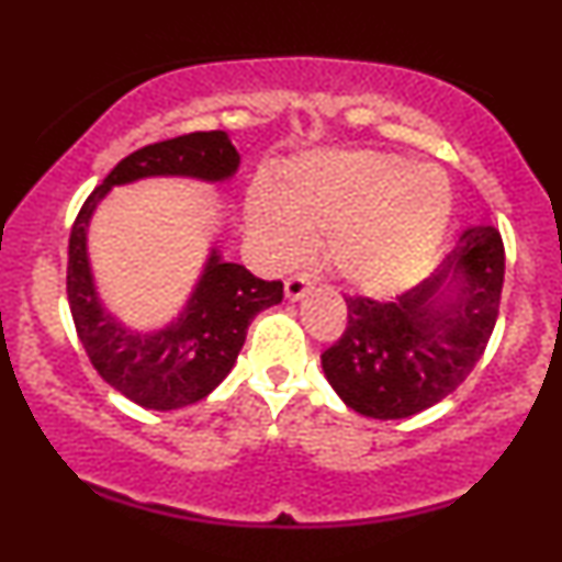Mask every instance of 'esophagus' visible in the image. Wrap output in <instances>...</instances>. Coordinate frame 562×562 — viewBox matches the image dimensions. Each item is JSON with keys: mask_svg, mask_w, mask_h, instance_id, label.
Masks as SVG:
<instances>
[{"mask_svg": "<svg viewBox=\"0 0 562 562\" xmlns=\"http://www.w3.org/2000/svg\"><path fill=\"white\" fill-rule=\"evenodd\" d=\"M308 288H312V282H308L306 277H301V274L288 277V280H285V299L288 301H301L303 295L308 293Z\"/></svg>", "mask_w": 562, "mask_h": 562, "instance_id": "obj_1", "label": "esophagus"}]
</instances>
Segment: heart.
<instances>
[{
  "instance_id": "heart-1",
  "label": "heart",
  "mask_w": 562,
  "mask_h": 562,
  "mask_svg": "<svg viewBox=\"0 0 562 562\" xmlns=\"http://www.w3.org/2000/svg\"><path fill=\"white\" fill-rule=\"evenodd\" d=\"M451 216L447 173L391 153H312L280 184L259 179L245 222L272 263H295L325 235V261L348 288L385 295L423 274Z\"/></svg>"
}]
</instances>
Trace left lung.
Instances as JSON below:
<instances>
[{
	"instance_id": "obj_1",
	"label": "left lung",
	"mask_w": 562,
	"mask_h": 562,
	"mask_svg": "<svg viewBox=\"0 0 562 562\" xmlns=\"http://www.w3.org/2000/svg\"><path fill=\"white\" fill-rule=\"evenodd\" d=\"M505 248L494 227L462 232L420 285L389 303L346 299L348 325L322 353L346 406L402 420L449 396L481 359L499 314Z\"/></svg>"
}]
</instances>
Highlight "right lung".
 <instances>
[{
	"label": "right lung",
	"mask_w": 562,
	"mask_h": 562,
	"mask_svg": "<svg viewBox=\"0 0 562 562\" xmlns=\"http://www.w3.org/2000/svg\"><path fill=\"white\" fill-rule=\"evenodd\" d=\"M237 169L240 153L227 132L156 142L126 156L102 179L70 229L68 303L83 351L108 385L145 409L169 412L209 396L235 367L256 314L282 301V282L259 280L243 263L224 261L211 245L177 317L139 330L100 299L89 261V224L113 187L160 177L222 184Z\"/></svg>",
	"instance_id": "add662e5"
}]
</instances>
